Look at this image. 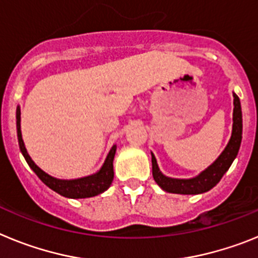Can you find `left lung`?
I'll return each instance as SVG.
<instances>
[{"instance_id":"obj_1","label":"left lung","mask_w":258,"mask_h":258,"mask_svg":"<svg viewBox=\"0 0 258 258\" xmlns=\"http://www.w3.org/2000/svg\"><path fill=\"white\" fill-rule=\"evenodd\" d=\"M234 97V112H232V132L230 141L220 156L202 173L192 178H172L161 173L157 165L156 157L151 152L152 156V175L154 179L164 191L172 194H182V195H198L213 188L223 174L229 170L230 165L238 155L241 143V133H243V118H241V107L239 97L232 93Z\"/></svg>"}]
</instances>
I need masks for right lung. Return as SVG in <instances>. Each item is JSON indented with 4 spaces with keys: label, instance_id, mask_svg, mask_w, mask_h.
<instances>
[{
    "label": "right lung",
    "instance_id": "add662e5",
    "mask_svg": "<svg viewBox=\"0 0 258 258\" xmlns=\"http://www.w3.org/2000/svg\"><path fill=\"white\" fill-rule=\"evenodd\" d=\"M17 132L20 151H22L23 156H24L26 161L28 163V165L31 166V169L37 174L38 178L44 182L47 187H50L52 191L58 192L61 197L70 198V199H85V198H92L95 197V195H99V194L104 192V191L111 186V183H112L113 157H115L116 154V145H113L112 149L109 150L103 165L101 166V169L98 170L97 173L76 179H59L55 178V177H51L50 174L45 173L41 168H38L35 164V161L31 159L28 152H27L26 146H24V142H23L22 138V131H20L19 106L17 107Z\"/></svg>",
    "mask_w": 258,
    "mask_h": 258
}]
</instances>
